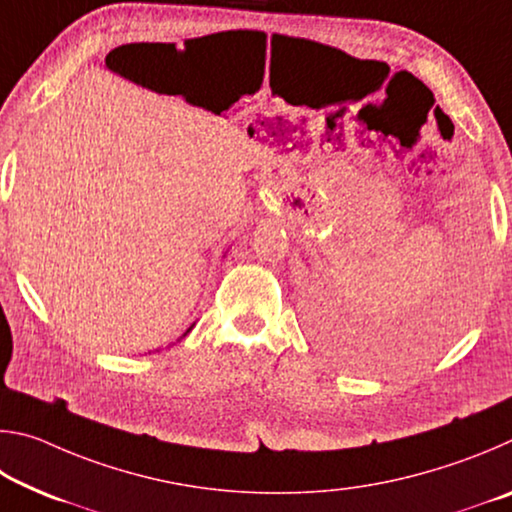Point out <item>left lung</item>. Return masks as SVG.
Instances as JSON below:
<instances>
[{
    "label": "left lung",
    "instance_id": "obj_1",
    "mask_svg": "<svg viewBox=\"0 0 512 512\" xmlns=\"http://www.w3.org/2000/svg\"><path fill=\"white\" fill-rule=\"evenodd\" d=\"M454 316L456 307L433 309V314L418 318L413 325L406 327L404 332H397L388 341L379 343L377 350H359L357 343L348 341V336H345V339L343 336L341 339H334V343L345 357L359 363H372L375 359H413L429 350H436L438 345L447 339L456 323Z\"/></svg>",
    "mask_w": 512,
    "mask_h": 512
}]
</instances>
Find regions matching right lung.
<instances>
[{
    "mask_svg": "<svg viewBox=\"0 0 512 512\" xmlns=\"http://www.w3.org/2000/svg\"><path fill=\"white\" fill-rule=\"evenodd\" d=\"M126 47H128V49H135V45H126ZM133 56H135V51H133ZM192 327H194V325H192ZM192 327H189V329H187V332H192ZM187 332H185L183 336H187Z\"/></svg>",
    "mask_w": 512,
    "mask_h": 512,
    "instance_id": "obj_1",
    "label": "right lung"
}]
</instances>
